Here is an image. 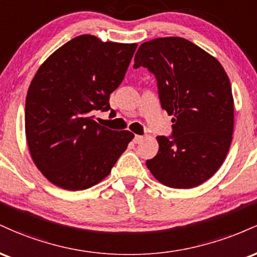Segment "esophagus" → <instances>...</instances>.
Masks as SVG:
<instances>
[{"instance_id":"1","label":"esophagus","mask_w":257,"mask_h":257,"mask_svg":"<svg viewBox=\"0 0 257 257\" xmlns=\"http://www.w3.org/2000/svg\"><path fill=\"white\" fill-rule=\"evenodd\" d=\"M133 141H134L135 144H140L141 141H144V137L143 135H135L134 139H133Z\"/></svg>"}]
</instances>
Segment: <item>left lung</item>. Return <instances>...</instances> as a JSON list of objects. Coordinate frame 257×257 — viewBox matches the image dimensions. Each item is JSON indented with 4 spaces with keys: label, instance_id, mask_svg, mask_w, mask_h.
<instances>
[{
    "label": "left lung",
    "instance_id": "obj_1",
    "mask_svg": "<svg viewBox=\"0 0 257 257\" xmlns=\"http://www.w3.org/2000/svg\"><path fill=\"white\" fill-rule=\"evenodd\" d=\"M134 67L157 78L162 108L173 116V139L157 137L158 153L146 162L161 184L193 188L210 179L232 143L234 102L228 76L216 58L182 37L139 47Z\"/></svg>",
    "mask_w": 257,
    "mask_h": 257
}]
</instances>
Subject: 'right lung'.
Wrapping results in <instances>:
<instances>
[{
    "label": "right lung",
    "instance_id": "add662e5",
    "mask_svg": "<svg viewBox=\"0 0 257 257\" xmlns=\"http://www.w3.org/2000/svg\"><path fill=\"white\" fill-rule=\"evenodd\" d=\"M137 43L72 38L41 65L25 102V134L37 169L53 185L81 191L111 173L134 138L94 120L110 110V94L124 78Z\"/></svg>",
    "mask_w": 257,
    "mask_h": 257
}]
</instances>
